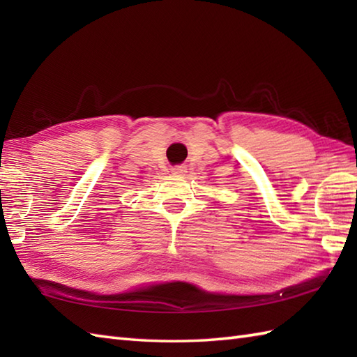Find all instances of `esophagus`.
Here are the masks:
<instances>
[{
	"label": "esophagus",
	"instance_id": "obj_1",
	"mask_svg": "<svg viewBox=\"0 0 357 357\" xmlns=\"http://www.w3.org/2000/svg\"><path fill=\"white\" fill-rule=\"evenodd\" d=\"M173 174H178V176H183L184 173H187V167L185 165H174L172 169Z\"/></svg>",
	"mask_w": 357,
	"mask_h": 357
}]
</instances>
